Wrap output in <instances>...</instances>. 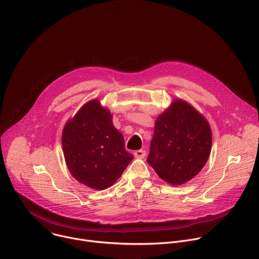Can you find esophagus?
Segmentation results:
<instances>
[{
	"label": "esophagus",
	"mask_w": 259,
	"mask_h": 259,
	"mask_svg": "<svg viewBox=\"0 0 259 259\" xmlns=\"http://www.w3.org/2000/svg\"><path fill=\"white\" fill-rule=\"evenodd\" d=\"M134 157H135V158H138V159L144 158V157H145V151H143V150L135 151V152H134Z\"/></svg>",
	"instance_id": "obj_1"
}]
</instances>
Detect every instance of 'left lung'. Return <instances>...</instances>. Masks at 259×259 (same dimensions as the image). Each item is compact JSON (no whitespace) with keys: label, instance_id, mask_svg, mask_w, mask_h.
Instances as JSON below:
<instances>
[{"label":"left lung","instance_id":"8db88e82","mask_svg":"<svg viewBox=\"0 0 259 259\" xmlns=\"http://www.w3.org/2000/svg\"><path fill=\"white\" fill-rule=\"evenodd\" d=\"M211 144L207 120L188 102L175 100L157 118L147 163L163 180L179 186L202 170Z\"/></svg>","mask_w":259,"mask_h":259}]
</instances>
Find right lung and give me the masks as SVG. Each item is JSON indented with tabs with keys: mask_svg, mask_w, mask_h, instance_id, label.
Returning a JSON list of instances; mask_svg holds the SVG:
<instances>
[{
	"mask_svg": "<svg viewBox=\"0 0 259 259\" xmlns=\"http://www.w3.org/2000/svg\"><path fill=\"white\" fill-rule=\"evenodd\" d=\"M113 116L94 99L81 107L62 131V149L71 175L94 190H105L120 178L133 156Z\"/></svg>",
	"mask_w": 259,
	"mask_h": 259,
	"instance_id": "add662e5",
	"label": "right lung"
}]
</instances>
